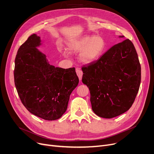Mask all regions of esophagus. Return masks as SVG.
Returning a JSON list of instances; mask_svg holds the SVG:
<instances>
[{"label":"esophagus","mask_w":154,"mask_h":154,"mask_svg":"<svg viewBox=\"0 0 154 154\" xmlns=\"http://www.w3.org/2000/svg\"><path fill=\"white\" fill-rule=\"evenodd\" d=\"M76 74H77V76H78L79 80H81L82 78V75H83L82 71L81 70H80V69L77 68V69H76Z\"/></svg>","instance_id":"esophagus-1"}]
</instances>
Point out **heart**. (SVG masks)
Masks as SVG:
<instances>
[{
	"label": "heart",
	"instance_id": "heart-1",
	"mask_svg": "<svg viewBox=\"0 0 154 154\" xmlns=\"http://www.w3.org/2000/svg\"><path fill=\"white\" fill-rule=\"evenodd\" d=\"M106 43L99 35L85 36L69 45V49L72 52H80V59L85 63L93 62L99 59L106 49Z\"/></svg>",
	"mask_w": 154,
	"mask_h": 154
}]
</instances>
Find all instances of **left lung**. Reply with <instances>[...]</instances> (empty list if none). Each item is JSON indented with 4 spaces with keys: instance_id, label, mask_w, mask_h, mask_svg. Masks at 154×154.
I'll use <instances>...</instances> for the list:
<instances>
[{
    "instance_id": "1",
    "label": "left lung",
    "mask_w": 154,
    "mask_h": 154,
    "mask_svg": "<svg viewBox=\"0 0 154 154\" xmlns=\"http://www.w3.org/2000/svg\"><path fill=\"white\" fill-rule=\"evenodd\" d=\"M82 70V82L89 88L96 115L114 118L132 107L139 89L141 67L130 40L112 46L99 59L83 66Z\"/></svg>"
}]
</instances>
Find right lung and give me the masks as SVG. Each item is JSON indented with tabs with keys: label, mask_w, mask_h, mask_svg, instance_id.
Listing matches in <instances>:
<instances>
[{
	"label": "right lung",
	"mask_w": 154,
	"mask_h": 154,
	"mask_svg": "<svg viewBox=\"0 0 154 154\" xmlns=\"http://www.w3.org/2000/svg\"><path fill=\"white\" fill-rule=\"evenodd\" d=\"M32 34L20 45L15 59L14 82L22 104L30 113L54 120L66 112L70 95L79 84L75 68L55 67L37 48Z\"/></svg>",
	"instance_id": "add662e5"
}]
</instances>
